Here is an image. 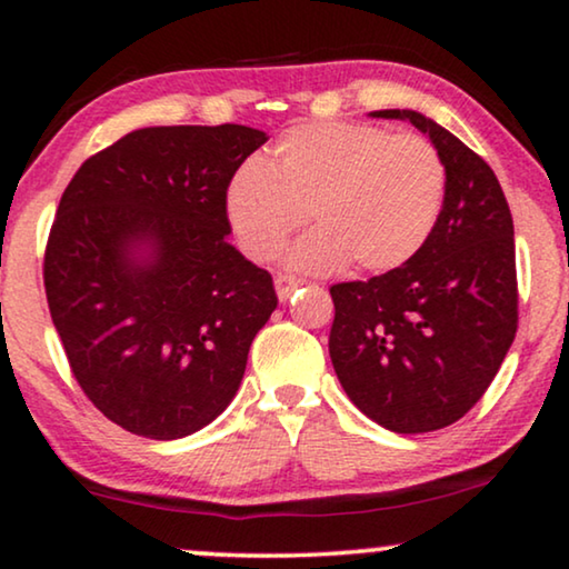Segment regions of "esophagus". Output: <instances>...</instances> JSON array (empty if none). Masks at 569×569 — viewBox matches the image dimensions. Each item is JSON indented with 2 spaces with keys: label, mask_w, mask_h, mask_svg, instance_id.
Returning a JSON list of instances; mask_svg holds the SVG:
<instances>
[{
  "label": "esophagus",
  "mask_w": 569,
  "mask_h": 569,
  "mask_svg": "<svg viewBox=\"0 0 569 569\" xmlns=\"http://www.w3.org/2000/svg\"><path fill=\"white\" fill-rule=\"evenodd\" d=\"M302 284V279L298 277H287V274H277L274 279V290H277V298L279 300H290V295L298 290V287Z\"/></svg>",
  "instance_id": "1"
}]
</instances>
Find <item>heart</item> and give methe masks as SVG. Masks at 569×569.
Wrapping results in <instances>:
<instances>
[{"instance_id": "obj_1", "label": "heart", "mask_w": 569, "mask_h": 569, "mask_svg": "<svg viewBox=\"0 0 569 569\" xmlns=\"http://www.w3.org/2000/svg\"><path fill=\"white\" fill-rule=\"evenodd\" d=\"M446 199V168L417 134L370 123H302L284 131L267 160H248L224 189V217L253 261H269L308 220L316 230L292 246L302 271L386 274L422 251Z\"/></svg>"}]
</instances>
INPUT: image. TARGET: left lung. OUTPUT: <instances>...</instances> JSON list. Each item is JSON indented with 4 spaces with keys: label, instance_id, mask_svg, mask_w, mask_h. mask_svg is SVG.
<instances>
[{
    "label": "left lung",
    "instance_id": "obj_1",
    "mask_svg": "<svg viewBox=\"0 0 569 569\" xmlns=\"http://www.w3.org/2000/svg\"><path fill=\"white\" fill-rule=\"evenodd\" d=\"M446 168L430 240L401 269L331 287L329 355L365 417L399 435L453 425L492 383L518 329L512 217L495 170L461 139L409 108Z\"/></svg>",
    "mask_w": 569,
    "mask_h": 569
}]
</instances>
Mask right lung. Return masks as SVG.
Returning a JSON list of instances; mask_svg holds the SVG:
<instances>
[{
	"instance_id": "1",
	"label": "right lung",
	"mask_w": 569,
	"mask_h": 569,
	"mask_svg": "<svg viewBox=\"0 0 569 569\" xmlns=\"http://www.w3.org/2000/svg\"><path fill=\"white\" fill-rule=\"evenodd\" d=\"M267 139L240 123L137 129L61 193L51 321L77 383L123 430L178 440L236 399L277 292L228 240L224 189Z\"/></svg>"
}]
</instances>
